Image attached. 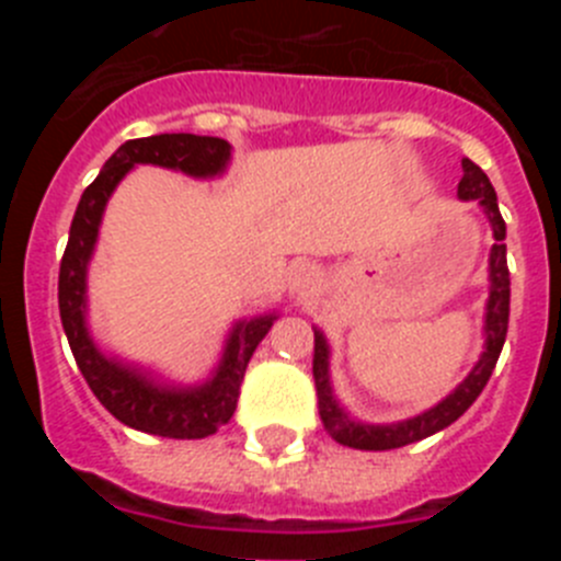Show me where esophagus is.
<instances>
[{
	"instance_id": "obj_1",
	"label": "esophagus",
	"mask_w": 561,
	"mask_h": 561,
	"mask_svg": "<svg viewBox=\"0 0 561 561\" xmlns=\"http://www.w3.org/2000/svg\"><path fill=\"white\" fill-rule=\"evenodd\" d=\"M289 286H291V291L300 297L314 295L317 286H320V272H317L314 264H297L295 270H291Z\"/></svg>"
}]
</instances>
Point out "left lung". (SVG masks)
<instances>
[{
    "instance_id": "left-lung-1",
    "label": "left lung",
    "mask_w": 561,
    "mask_h": 561,
    "mask_svg": "<svg viewBox=\"0 0 561 561\" xmlns=\"http://www.w3.org/2000/svg\"><path fill=\"white\" fill-rule=\"evenodd\" d=\"M463 176L458 182L460 199H474L483 207L485 219L492 225L494 247L489 255V304H485V348L480 354L478 365L472 374L460 381L458 388L438 401L427 413L415 415V419L399 421V424H362V421L348 419V413L336 404L334 390H331L329 379V342H325L323 331H314V388H317V408H320V419L323 427L336 444L354 449H370V453H381V449H399L408 447L413 440L430 438V435L440 433L449 427L453 421H458L466 410L472 408L474 399L483 393L485 381L492 376L494 365L503 351L505 334H508V300H512V277H508V264H505V221L500 216L497 193H494L492 182L474 165L472 160H463Z\"/></svg>"
}]
</instances>
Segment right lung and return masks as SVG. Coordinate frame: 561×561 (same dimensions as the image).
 <instances>
[{"label": "right lung", "mask_w": 561, "mask_h": 561, "mask_svg": "<svg viewBox=\"0 0 561 561\" xmlns=\"http://www.w3.org/2000/svg\"><path fill=\"white\" fill-rule=\"evenodd\" d=\"M227 162H230V142L221 137L153 134V137L128 140L108 157L98 180L83 191L76 216H72L61 272H58V311H61L64 334L98 401L114 419L140 433L191 440L207 438L225 427L236 413L238 390L244 381L250 356L272 329L275 314L238 320L227 336L225 356L213 379L193 388L162 385L142 374L140 368L101 354L87 329V266L95 252L103 210L117 182L134 165H162L207 180V176L225 173Z\"/></svg>", "instance_id": "add662e5"}]
</instances>
